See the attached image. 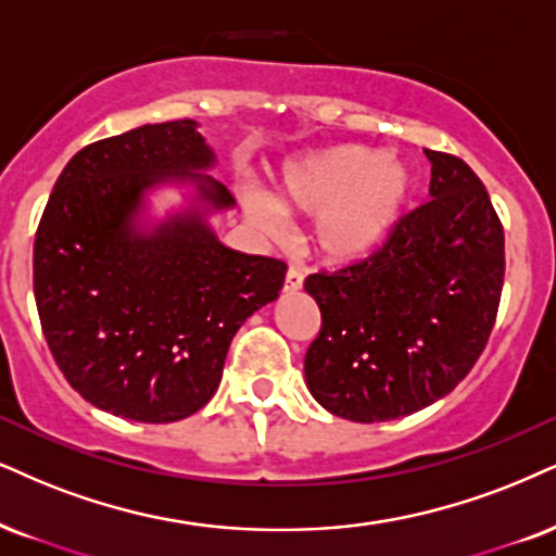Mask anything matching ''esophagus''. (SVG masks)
Listing matches in <instances>:
<instances>
[{
  "label": "esophagus",
  "mask_w": 556,
  "mask_h": 556,
  "mask_svg": "<svg viewBox=\"0 0 556 556\" xmlns=\"http://www.w3.org/2000/svg\"><path fill=\"white\" fill-rule=\"evenodd\" d=\"M301 286H304V273H301L299 267H289V273H286V280H283V291L296 293L301 291Z\"/></svg>",
  "instance_id": "1"
}]
</instances>
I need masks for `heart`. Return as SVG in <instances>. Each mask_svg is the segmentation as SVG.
Instances as JSON below:
<instances>
[{
  "label": "heart",
  "mask_w": 556,
  "mask_h": 556,
  "mask_svg": "<svg viewBox=\"0 0 556 556\" xmlns=\"http://www.w3.org/2000/svg\"><path fill=\"white\" fill-rule=\"evenodd\" d=\"M415 193L409 164L361 143H342L293 160L276 177V200L244 190L250 222L267 237L286 231V216H317L312 244L321 260H361L392 235Z\"/></svg>",
  "instance_id": "heart-1"
}]
</instances>
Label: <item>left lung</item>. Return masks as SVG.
I'll return each mask as SVG.
<instances>
[{
  "label": "left lung",
  "mask_w": 556,
  "mask_h": 556,
  "mask_svg": "<svg viewBox=\"0 0 556 556\" xmlns=\"http://www.w3.org/2000/svg\"><path fill=\"white\" fill-rule=\"evenodd\" d=\"M430 201L368 257L314 273L321 330L304 358L321 407L353 422L413 415L471 371L495 325L505 235L467 162L425 149Z\"/></svg>",
  "instance_id": "1"
}]
</instances>
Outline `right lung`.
I'll return each mask as SVG.
<instances>
[{
	"mask_svg": "<svg viewBox=\"0 0 556 556\" xmlns=\"http://www.w3.org/2000/svg\"><path fill=\"white\" fill-rule=\"evenodd\" d=\"M211 164L195 121L149 123L89 143L53 185L33 244L40 327L72 389L105 413L136 422L198 413L231 338L283 289V260L229 250L201 211L136 226L160 182H193L214 211L235 205L198 173Z\"/></svg>",
	"mask_w": 556,
	"mask_h": 556,
	"instance_id": "right-lung-1",
	"label": "right lung"
}]
</instances>
